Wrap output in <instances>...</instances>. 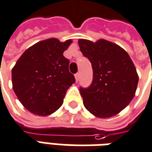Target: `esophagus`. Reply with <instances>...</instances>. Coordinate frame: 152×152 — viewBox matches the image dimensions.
Masks as SVG:
<instances>
[{"mask_svg":"<svg viewBox=\"0 0 152 152\" xmlns=\"http://www.w3.org/2000/svg\"><path fill=\"white\" fill-rule=\"evenodd\" d=\"M75 78H76V81H78L80 79V74L79 73H76V75H75Z\"/></svg>","mask_w":152,"mask_h":152,"instance_id":"1","label":"esophagus"}]
</instances>
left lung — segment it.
I'll use <instances>...</instances> for the list:
<instances>
[{"label":"left lung","instance_id":"left-lung-1","mask_svg":"<svg viewBox=\"0 0 152 152\" xmlns=\"http://www.w3.org/2000/svg\"><path fill=\"white\" fill-rule=\"evenodd\" d=\"M83 55L92 65L93 80L88 88H80L86 109L97 118L116 115L135 95L138 75L128 53L105 39L95 43L79 39Z\"/></svg>","mask_w":152,"mask_h":152}]
</instances>
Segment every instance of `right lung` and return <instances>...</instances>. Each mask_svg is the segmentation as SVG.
Wrapping results in <instances>:
<instances>
[{
	"instance_id": "obj_1",
	"label": "right lung",
	"mask_w": 152,
	"mask_h": 152,
	"mask_svg": "<svg viewBox=\"0 0 152 152\" xmlns=\"http://www.w3.org/2000/svg\"><path fill=\"white\" fill-rule=\"evenodd\" d=\"M72 39H45L28 48L12 69V86L17 98L30 113L48 116L62 104L66 92L76 80L63 56Z\"/></svg>"
}]
</instances>
